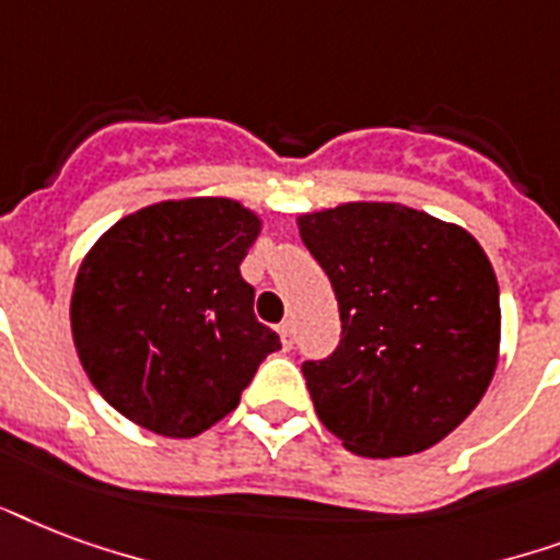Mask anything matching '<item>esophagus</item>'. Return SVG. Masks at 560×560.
Masks as SVG:
<instances>
[{
	"label": "esophagus",
	"instance_id": "1",
	"mask_svg": "<svg viewBox=\"0 0 560 560\" xmlns=\"http://www.w3.org/2000/svg\"><path fill=\"white\" fill-rule=\"evenodd\" d=\"M277 332H280V341H283V348L289 350L294 345V327L292 320H283L280 327H277Z\"/></svg>",
	"mask_w": 560,
	"mask_h": 560
}]
</instances>
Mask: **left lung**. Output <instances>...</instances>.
I'll return each mask as SVG.
<instances>
[{
  "label": "left lung",
  "instance_id": "obj_1",
  "mask_svg": "<svg viewBox=\"0 0 560 560\" xmlns=\"http://www.w3.org/2000/svg\"><path fill=\"white\" fill-rule=\"evenodd\" d=\"M298 231L341 318L336 353L301 368L320 423L365 458L444 441L500 362V285L482 245L397 201L303 212Z\"/></svg>",
  "mask_w": 560,
  "mask_h": 560
}]
</instances>
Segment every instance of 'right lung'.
<instances>
[{"label": "right lung", "instance_id": "add662e5", "mask_svg": "<svg viewBox=\"0 0 560 560\" xmlns=\"http://www.w3.org/2000/svg\"><path fill=\"white\" fill-rule=\"evenodd\" d=\"M262 219L221 195L128 212L78 266L69 324L84 374L122 418L195 438L228 418L280 348L254 315L242 259Z\"/></svg>", "mask_w": 560, "mask_h": 560}]
</instances>
